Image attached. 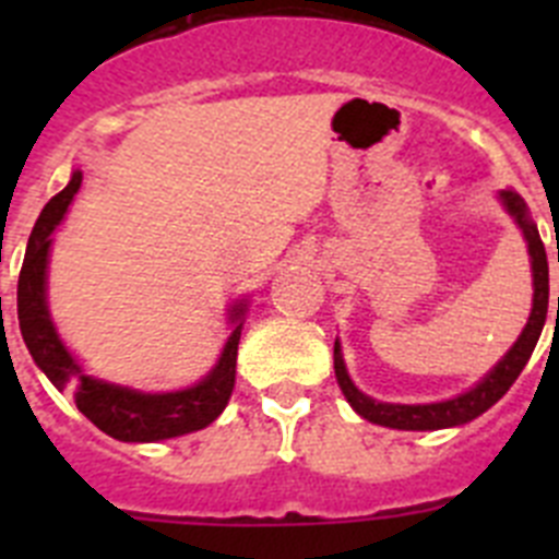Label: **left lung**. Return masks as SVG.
I'll return each mask as SVG.
<instances>
[{"label":"left lung","mask_w":559,"mask_h":559,"mask_svg":"<svg viewBox=\"0 0 559 559\" xmlns=\"http://www.w3.org/2000/svg\"><path fill=\"white\" fill-rule=\"evenodd\" d=\"M498 201H501L503 210L510 212V218L518 224L523 240H526V249H530L532 288H535V294H532L530 322L521 330L515 344L507 349V355L498 360L490 372L478 380L476 386H471L467 392L456 394V397L451 400H439V403H414V406H408V403H383V400H374L369 397V394L360 392L347 372V364H344V355H341V341L335 338V380H338L341 392H344L347 403L353 406V412L360 414L364 419H369V423H374V426L397 428V431H439V428L464 426V423L476 419L478 414H484L490 406H496L498 400L510 392V386L518 380V374L526 367L530 355L535 353V344L543 333V324H546V313H549V263H546V249H543L540 231H537V224L532 221L526 201H523L515 190H501L498 192Z\"/></svg>","instance_id":"1"}]
</instances>
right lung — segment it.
I'll return each mask as SVG.
<instances>
[{"label":"right lung","mask_w":559,"mask_h":559,"mask_svg":"<svg viewBox=\"0 0 559 559\" xmlns=\"http://www.w3.org/2000/svg\"><path fill=\"white\" fill-rule=\"evenodd\" d=\"M81 181L83 173L72 170L69 185L56 199H49L27 240L22 274H19V330H22L24 344L36 360V367L49 378V383L58 392L72 389L83 417L92 419L108 437L120 439V442H162V439L201 431L221 417L231 397V389H235L237 344H240L249 299H237L229 308V338H226L215 367L192 386L176 389V392H140V389L120 386V383H108L95 374H86L81 360L69 353V347L58 335L47 302L52 231L61 226L69 204L81 190Z\"/></svg>","instance_id":"add662e5"}]
</instances>
